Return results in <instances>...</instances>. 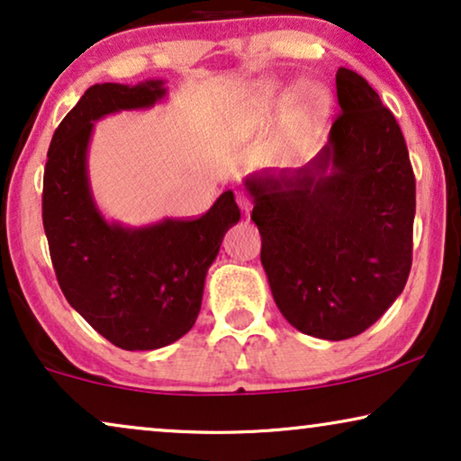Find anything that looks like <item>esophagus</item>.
Returning a JSON list of instances; mask_svg holds the SVG:
<instances>
[{
    "mask_svg": "<svg viewBox=\"0 0 461 461\" xmlns=\"http://www.w3.org/2000/svg\"><path fill=\"white\" fill-rule=\"evenodd\" d=\"M237 203H239V207H241V210H243L245 216H249V213H251V201H249L248 194L239 193V194H237Z\"/></svg>",
    "mask_w": 461,
    "mask_h": 461,
    "instance_id": "obj_1",
    "label": "esophagus"
}]
</instances>
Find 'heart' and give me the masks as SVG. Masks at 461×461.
<instances>
[{
    "instance_id": "1",
    "label": "heart",
    "mask_w": 461,
    "mask_h": 461,
    "mask_svg": "<svg viewBox=\"0 0 461 461\" xmlns=\"http://www.w3.org/2000/svg\"><path fill=\"white\" fill-rule=\"evenodd\" d=\"M330 104V90L319 81H302L294 92H289L279 79H258L243 94V125L254 128L287 106L289 138L300 147L325 123Z\"/></svg>"
}]
</instances>
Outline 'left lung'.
Returning a JSON list of instances; mask_svg holds the SVG:
<instances>
[{
    "label": "left lung",
    "instance_id": "8db88e82",
    "mask_svg": "<svg viewBox=\"0 0 461 461\" xmlns=\"http://www.w3.org/2000/svg\"><path fill=\"white\" fill-rule=\"evenodd\" d=\"M339 115L304 167L243 180L260 260L283 317L321 339L355 338L411 270L415 178L393 113L361 75L336 73Z\"/></svg>",
    "mask_w": 461,
    "mask_h": 461
}]
</instances>
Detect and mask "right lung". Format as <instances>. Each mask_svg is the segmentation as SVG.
<instances>
[{
  "mask_svg": "<svg viewBox=\"0 0 461 461\" xmlns=\"http://www.w3.org/2000/svg\"><path fill=\"white\" fill-rule=\"evenodd\" d=\"M166 79L96 84L54 131L43 174V230L68 304L123 350L176 342L197 321L207 270L241 212L224 191L197 220L163 218L130 226L109 220L94 199L87 150L96 122L153 109Z\"/></svg>",
  "mask_w": 461,
  "mask_h": 461,
  "instance_id": "1",
  "label": "right lung"
}]
</instances>
